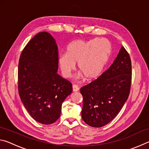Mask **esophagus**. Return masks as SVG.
Wrapping results in <instances>:
<instances>
[{
	"label": "esophagus",
	"mask_w": 149,
	"mask_h": 149,
	"mask_svg": "<svg viewBox=\"0 0 149 149\" xmlns=\"http://www.w3.org/2000/svg\"><path fill=\"white\" fill-rule=\"evenodd\" d=\"M72 89H73V91H74V92H76V91H79V87H78L77 85H73Z\"/></svg>",
	"instance_id": "1"
}]
</instances>
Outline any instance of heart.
Returning a JSON list of instances; mask_svg holds the SVG:
<instances>
[{
	"label": "heart",
	"instance_id": "b5f03b06",
	"mask_svg": "<svg viewBox=\"0 0 149 149\" xmlns=\"http://www.w3.org/2000/svg\"><path fill=\"white\" fill-rule=\"evenodd\" d=\"M110 52V42L107 39L76 40L68 46L66 54L59 55L58 64L62 75L68 78L77 63V68L81 72L78 77L85 76L87 80H93L101 75Z\"/></svg>",
	"mask_w": 149,
	"mask_h": 149
}]
</instances>
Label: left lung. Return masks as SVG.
<instances>
[{
	"mask_svg": "<svg viewBox=\"0 0 149 149\" xmlns=\"http://www.w3.org/2000/svg\"><path fill=\"white\" fill-rule=\"evenodd\" d=\"M132 75L130 56L122 47L109 68L80 89L84 98L81 117L87 124L100 127L116 116L129 97Z\"/></svg>",
	"mask_w": 149,
	"mask_h": 149,
	"instance_id": "8db88e82",
	"label": "left lung"
}]
</instances>
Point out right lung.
<instances>
[{"instance_id":"obj_1","label":"right lung","mask_w":149,"mask_h":149,"mask_svg":"<svg viewBox=\"0 0 149 149\" xmlns=\"http://www.w3.org/2000/svg\"><path fill=\"white\" fill-rule=\"evenodd\" d=\"M58 58L56 41L45 31L33 37L19 57V97L31 116L42 124L58 119L62 102L72 92L71 82L57 74Z\"/></svg>"}]
</instances>
